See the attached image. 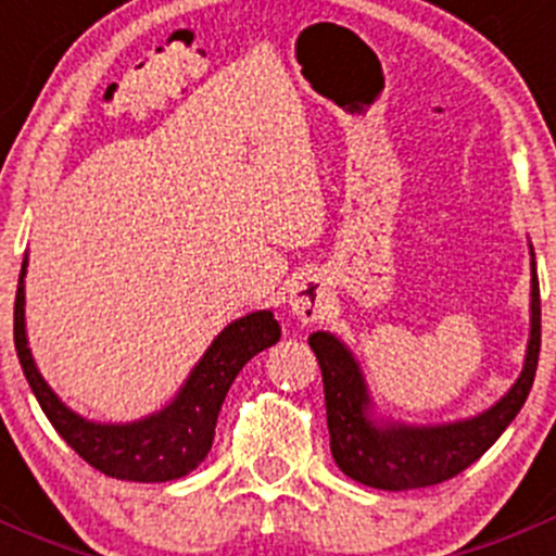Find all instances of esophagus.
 I'll use <instances>...</instances> for the list:
<instances>
[{
    "mask_svg": "<svg viewBox=\"0 0 556 556\" xmlns=\"http://www.w3.org/2000/svg\"><path fill=\"white\" fill-rule=\"evenodd\" d=\"M325 304H328V288H325V282L319 277H301L290 288L288 306L293 312V317H299L304 325L317 323L323 317Z\"/></svg>",
    "mask_w": 556,
    "mask_h": 556,
    "instance_id": "1",
    "label": "esophagus"
}]
</instances>
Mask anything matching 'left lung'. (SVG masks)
<instances>
[{
    "label": "left lung",
    "mask_w": 556,
    "mask_h": 556,
    "mask_svg": "<svg viewBox=\"0 0 556 556\" xmlns=\"http://www.w3.org/2000/svg\"><path fill=\"white\" fill-rule=\"evenodd\" d=\"M530 247V336L517 382L490 408L450 422H403L379 412L355 352L330 330H314L309 346L317 355L325 387L330 454L341 473L374 490L403 492L441 484L481 457L530 395L541 352V293L535 252Z\"/></svg>",
    "instance_id": "8db88e82"
}]
</instances>
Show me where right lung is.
Listing matches in <instances>:
<instances>
[{
    "mask_svg": "<svg viewBox=\"0 0 556 556\" xmlns=\"http://www.w3.org/2000/svg\"><path fill=\"white\" fill-rule=\"evenodd\" d=\"M26 266L29 255L21 266L18 293H15V352L26 382L61 439L88 465L112 479L159 484V481L182 479L199 468L212 450L217 414L226 401L228 387L233 384L247 361L277 344L282 336L274 309H257L228 323L195 361L172 401L155 408L153 414H144L131 422H99L66 406L39 374L26 333Z\"/></svg>",
    "mask_w": 556,
    "mask_h": 556,
    "instance_id": "obj_1",
    "label": "right lung"
}]
</instances>
